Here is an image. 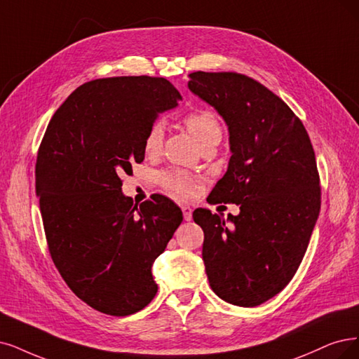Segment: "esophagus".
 Here are the masks:
<instances>
[{
    "label": "esophagus",
    "mask_w": 359,
    "mask_h": 359,
    "mask_svg": "<svg viewBox=\"0 0 359 359\" xmlns=\"http://www.w3.org/2000/svg\"><path fill=\"white\" fill-rule=\"evenodd\" d=\"M182 211H183V217L187 222H191L192 220V208L189 205H183L182 207Z\"/></svg>",
    "instance_id": "1"
}]
</instances>
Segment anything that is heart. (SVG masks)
I'll return each instance as SVG.
<instances>
[{
	"mask_svg": "<svg viewBox=\"0 0 359 359\" xmlns=\"http://www.w3.org/2000/svg\"><path fill=\"white\" fill-rule=\"evenodd\" d=\"M183 124L200 146L213 139H220L222 136V127L219 119L208 109H195L189 112L183 118ZM164 123L161 119H156V121H154L144 133L143 149L146 155H156L161 152L164 144ZM159 183H161V187L168 194L177 198H183V200H189V198H192L196 192L194 180L187 175V172H183L180 170H167L161 172V175H159Z\"/></svg>",
	"mask_w": 359,
	"mask_h": 359,
	"instance_id": "1",
	"label": "heart"
}]
</instances>
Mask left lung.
Instances as JSON below:
<instances>
[{
	"label": "left lung",
	"mask_w": 359,
	"mask_h": 359,
	"mask_svg": "<svg viewBox=\"0 0 359 359\" xmlns=\"http://www.w3.org/2000/svg\"><path fill=\"white\" fill-rule=\"evenodd\" d=\"M189 78L229 130L228 171L207 201L240 205L226 220L194 211L208 283L222 300L253 308L280 293L306 253L321 208L315 152L294 112L256 79L203 71Z\"/></svg>",
	"instance_id": "obj_1"
}]
</instances>
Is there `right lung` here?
Masks as SVG:
<instances>
[{
    "label": "right lung",
    "instance_id": "1",
    "mask_svg": "<svg viewBox=\"0 0 359 359\" xmlns=\"http://www.w3.org/2000/svg\"><path fill=\"white\" fill-rule=\"evenodd\" d=\"M180 93L165 78L112 76L79 86L55 112L39 144L35 189L48 251L88 306L126 316L155 297V259L183 220L165 196L140 205L121 175L144 158L143 137Z\"/></svg>",
    "mask_w": 359,
    "mask_h": 359
}]
</instances>
